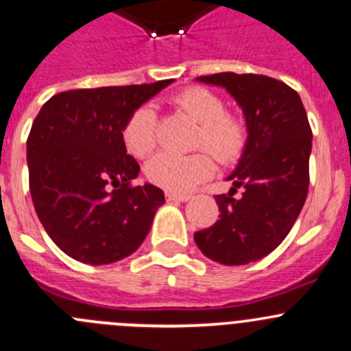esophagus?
Instances as JSON below:
<instances>
[{"label":"esophagus","instance_id":"34e87169","mask_svg":"<svg viewBox=\"0 0 351 351\" xmlns=\"http://www.w3.org/2000/svg\"><path fill=\"white\" fill-rule=\"evenodd\" d=\"M167 201H177V202H187L191 199V194H177V193H165Z\"/></svg>","mask_w":351,"mask_h":351}]
</instances>
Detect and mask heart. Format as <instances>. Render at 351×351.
Masks as SVG:
<instances>
[{"instance_id":"1","label":"heart","mask_w":351,"mask_h":351,"mask_svg":"<svg viewBox=\"0 0 351 351\" xmlns=\"http://www.w3.org/2000/svg\"><path fill=\"white\" fill-rule=\"evenodd\" d=\"M180 111L199 123L196 147H204L218 160L231 162L240 157L247 143V126L241 118L226 113L221 97L204 88H189L174 97ZM125 149L136 158H145L157 145V114L150 104L136 108L121 132ZM215 172L208 152L176 157L158 154L147 164L145 176L154 186L169 193H187Z\"/></svg>"}]
</instances>
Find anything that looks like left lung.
Wrapping results in <instances>:
<instances>
[{
	"instance_id": "left-lung-1",
	"label": "left lung",
	"mask_w": 351,
	"mask_h": 351,
	"mask_svg": "<svg viewBox=\"0 0 351 351\" xmlns=\"http://www.w3.org/2000/svg\"><path fill=\"white\" fill-rule=\"evenodd\" d=\"M219 86L241 108L247 143L226 180L228 194L215 196L219 219L196 231L194 241L208 258L245 265L276 250L294 226L309 187L313 132L298 93L277 79L219 72L196 77ZM241 186V198H233Z\"/></svg>"
}]
</instances>
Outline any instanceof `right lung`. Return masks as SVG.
I'll return each mask as SVG.
<instances>
[{"label":"right lung","instance_id":"add662e5","mask_svg":"<svg viewBox=\"0 0 351 351\" xmlns=\"http://www.w3.org/2000/svg\"><path fill=\"white\" fill-rule=\"evenodd\" d=\"M174 79L74 89L42 106L27 140L30 194L53 243L89 265L132 255L165 202L158 187L132 186L140 165L121 140L130 114Z\"/></svg>","mask_w":351,"mask_h":351}]
</instances>
